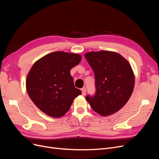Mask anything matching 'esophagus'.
I'll return each instance as SVG.
<instances>
[{"instance_id": "1", "label": "esophagus", "mask_w": 159, "mask_h": 159, "mask_svg": "<svg viewBox=\"0 0 159 159\" xmlns=\"http://www.w3.org/2000/svg\"><path fill=\"white\" fill-rule=\"evenodd\" d=\"M81 91H82V95H86V88H85V87L82 88L81 89Z\"/></svg>"}]
</instances>
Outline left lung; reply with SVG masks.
<instances>
[{
	"instance_id": "8db88e82",
	"label": "left lung",
	"mask_w": 159,
	"mask_h": 159,
	"mask_svg": "<svg viewBox=\"0 0 159 159\" xmlns=\"http://www.w3.org/2000/svg\"><path fill=\"white\" fill-rule=\"evenodd\" d=\"M84 55L95 79V93L88 95L86 101L102 116L117 112L128 101L134 88V74L129 63L119 53L104 50Z\"/></svg>"
}]
</instances>
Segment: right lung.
<instances>
[{
  "label": "right lung",
  "instance_id": "1",
  "mask_svg": "<svg viewBox=\"0 0 159 159\" xmlns=\"http://www.w3.org/2000/svg\"><path fill=\"white\" fill-rule=\"evenodd\" d=\"M78 54L56 52L37 61L26 79V89L35 106L46 115L58 118L66 114L75 97L82 94L75 88L70 70L79 64Z\"/></svg>",
  "mask_w": 159,
  "mask_h": 159
}]
</instances>
